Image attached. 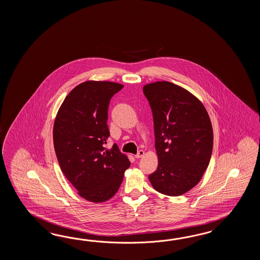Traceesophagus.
Listing matches in <instances>:
<instances>
[{
    "mask_svg": "<svg viewBox=\"0 0 260 260\" xmlns=\"http://www.w3.org/2000/svg\"><path fill=\"white\" fill-rule=\"evenodd\" d=\"M144 154H145V151L142 150V149H140V150H138V153L135 155V157H136L137 159H138V158H141V157H143Z\"/></svg>",
    "mask_w": 260,
    "mask_h": 260,
    "instance_id": "esophagus-1",
    "label": "esophagus"
}]
</instances>
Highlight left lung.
I'll list each match as a JSON object with an SVG mask.
<instances>
[{
	"mask_svg": "<svg viewBox=\"0 0 260 260\" xmlns=\"http://www.w3.org/2000/svg\"><path fill=\"white\" fill-rule=\"evenodd\" d=\"M154 124L157 170L149 179L160 193L179 196L200 182L210 161L213 128L205 106L169 82L146 84Z\"/></svg>",
	"mask_w": 260,
	"mask_h": 260,
	"instance_id": "1",
	"label": "left lung"
}]
</instances>
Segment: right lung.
<instances>
[{
	"mask_svg": "<svg viewBox=\"0 0 260 260\" xmlns=\"http://www.w3.org/2000/svg\"><path fill=\"white\" fill-rule=\"evenodd\" d=\"M123 85L87 81L72 89L55 117L53 139L61 171L78 194L102 203L116 193L130 161L116 144L107 149L111 98Z\"/></svg>",
	"mask_w": 260,
	"mask_h": 260,
	"instance_id": "1",
	"label": "right lung"
}]
</instances>
